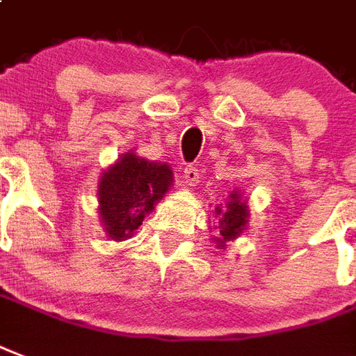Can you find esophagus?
Instances as JSON below:
<instances>
[{
    "instance_id": "1",
    "label": "esophagus",
    "mask_w": 356,
    "mask_h": 356,
    "mask_svg": "<svg viewBox=\"0 0 356 356\" xmlns=\"http://www.w3.org/2000/svg\"><path fill=\"white\" fill-rule=\"evenodd\" d=\"M184 184L188 186V188H193L199 184V170L195 167H186L184 168Z\"/></svg>"
}]
</instances>
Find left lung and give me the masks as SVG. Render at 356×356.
<instances>
[{
  "label": "left lung",
  "instance_id": "left-lung-1",
  "mask_svg": "<svg viewBox=\"0 0 356 356\" xmlns=\"http://www.w3.org/2000/svg\"><path fill=\"white\" fill-rule=\"evenodd\" d=\"M250 221V207H248V199L240 193L238 189H232L229 193V199L223 204L216 207V227L218 229V236H213V242L218 248H225L227 242L236 240L245 231ZM212 229V227H210Z\"/></svg>",
  "mask_w": 356,
  "mask_h": 356
}]
</instances>
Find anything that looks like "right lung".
<instances>
[{"mask_svg":"<svg viewBox=\"0 0 356 356\" xmlns=\"http://www.w3.org/2000/svg\"><path fill=\"white\" fill-rule=\"evenodd\" d=\"M172 181L175 175L167 163L144 159L133 149L118 157L97 184V213L106 236L114 242L133 236Z\"/></svg>","mask_w":356,"mask_h":356,"instance_id":"obj_1","label":"right lung"}]
</instances>
